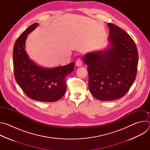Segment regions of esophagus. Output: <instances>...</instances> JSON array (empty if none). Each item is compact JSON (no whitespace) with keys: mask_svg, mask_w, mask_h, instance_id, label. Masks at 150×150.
I'll use <instances>...</instances> for the list:
<instances>
[{"mask_svg":"<svg viewBox=\"0 0 150 150\" xmlns=\"http://www.w3.org/2000/svg\"><path fill=\"white\" fill-rule=\"evenodd\" d=\"M82 59L81 58H78L76 61V65L77 67H80L82 65Z\"/></svg>","mask_w":150,"mask_h":150,"instance_id":"34e87169","label":"esophagus"}]
</instances>
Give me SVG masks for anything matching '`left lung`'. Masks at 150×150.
Listing matches in <instances>:
<instances>
[{
  "label": "left lung",
  "instance_id": "left-lung-1",
  "mask_svg": "<svg viewBox=\"0 0 150 150\" xmlns=\"http://www.w3.org/2000/svg\"><path fill=\"white\" fill-rule=\"evenodd\" d=\"M110 46L83 57L87 65L91 93L101 101L116 100L129 91L137 73L138 53L134 41L126 32L108 23Z\"/></svg>",
  "mask_w": 150,
  "mask_h": 150
}]
</instances>
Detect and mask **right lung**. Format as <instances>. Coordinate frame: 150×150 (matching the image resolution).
Wrapping results in <instances>:
<instances>
[{
    "mask_svg": "<svg viewBox=\"0 0 150 150\" xmlns=\"http://www.w3.org/2000/svg\"><path fill=\"white\" fill-rule=\"evenodd\" d=\"M38 25L34 23L16 40L13 47V64L16 81L30 98L53 102L60 99L67 90L66 77L74 69L75 63L63 67L45 69L29 59L25 49L28 34Z\"/></svg>",
    "mask_w": 150,
    "mask_h": 150,
    "instance_id": "1",
    "label": "right lung"
}]
</instances>
